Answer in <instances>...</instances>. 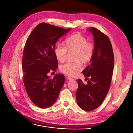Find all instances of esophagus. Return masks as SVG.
<instances>
[{"label": "esophagus", "mask_w": 133, "mask_h": 133, "mask_svg": "<svg viewBox=\"0 0 133 133\" xmlns=\"http://www.w3.org/2000/svg\"><path fill=\"white\" fill-rule=\"evenodd\" d=\"M66 78L68 79V80H73V79H72L71 78H70V76H67Z\"/></svg>", "instance_id": "esophagus-1"}]
</instances>
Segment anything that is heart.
Wrapping results in <instances>:
<instances>
[{"instance_id":"heart-1","label":"heart","mask_w":133,"mask_h":133,"mask_svg":"<svg viewBox=\"0 0 133 133\" xmlns=\"http://www.w3.org/2000/svg\"><path fill=\"white\" fill-rule=\"evenodd\" d=\"M65 46L62 43H58L54 49V55L59 61L63 62L65 60L68 51H75V62H68L60 66L62 73L73 76L77 71L82 69L80 60L87 62L91 59L94 54L93 44L88 42L87 39L80 34H74L67 38L65 41Z\"/></svg>"}]
</instances>
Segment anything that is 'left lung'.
<instances>
[{
    "label": "left lung",
    "mask_w": 133,
    "mask_h": 133,
    "mask_svg": "<svg viewBox=\"0 0 133 133\" xmlns=\"http://www.w3.org/2000/svg\"><path fill=\"white\" fill-rule=\"evenodd\" d=\"M88 30L93 35L94 50L90 64L82 73L86 77L85 79L88 80V77L90 79L86 85L78 79L76 99L83 110L92 111L101 105L109 90L114 58L111 44L107 36L94 27Z\"/></svg>",
    "instance_id": "obj_1"
}]
</instances>
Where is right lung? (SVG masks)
<instances>
[{"instance_id":"add662e5","label":"right lung","mask_w":133,"mask_h":133,"mask_svg":"<svg viewBox=\"0 0 133 133\" xmlns=\"http://www.w3.org/2000/svg\"><path fill=\"white\" fill-rule=\"evenodd\" d=\"M70 29L40 23L26 40L22 60L23 82L29 98L39 108L53 105L63 87V74H56L51 79L48 73L58 68L54 52L56 43Z\"/></svg>"}]
</instances>
